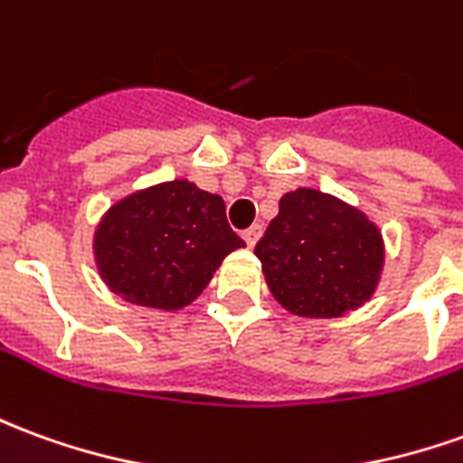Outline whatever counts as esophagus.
Wrapping results in <instances>:
<instances>
[{"instance_id":"obj_1","label":"esophagus","mask_w":463,"mask_h":463,"mask_svg":"<svg viewBox=\"0 0 463 463\" xmlns=\"http://www.w3.org/2000/svg\"><path fill=\"white\" fill-rule=\"evenodd\" d=\"M260 232H263L260 225H253V228L242 231V241H245V245H248V248H253L255 242H258V238H260Z\"/></svg>"}]
</instances>
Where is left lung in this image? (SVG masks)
<instances>
[{"mask_svg": "<svg viewBox=\"0 0 463 463\" xmlns=\"http://www.w3.org/2000/svg\"><path fill=\"white\" fill-rule=\"evenodd\" d=\"M273 298L303 318H338L364 306L383 270V238L361 210L298 187L255 245Z\"/></svg>", "mask_w": 463, "mask_h": 463, "instance_id": "8db88e82", "label": "left lung"}]
</instances>
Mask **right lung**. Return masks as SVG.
<instances>
[{
	"mask_svg": "<svg viewBox=\"0 0 463 463\" xmlns=\"http://www.w3.org/2000/svg\"><path fill=\"white\" fill-rule=\"evenodd\" d=\"M245 242L231 231L221 195L170 180L118 200L95 231L99 278L125 300L180 310L198 298L225 255Z\"/></svg>",
	"mask_w": 463,
	"mask_h": 463,
	"instance_id": "right-lung-1",
	"label": "right lung"
}]
</instances>
